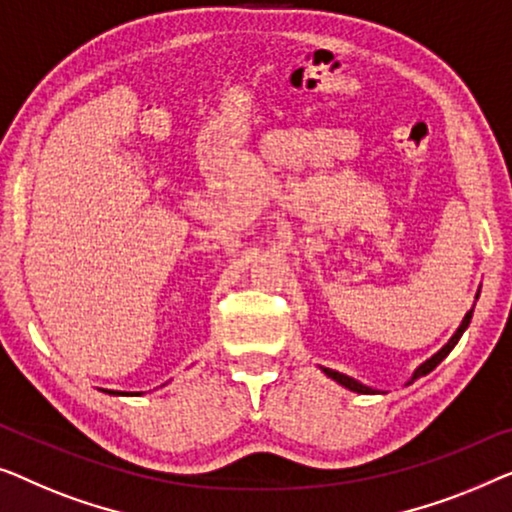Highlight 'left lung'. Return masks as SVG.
I'll return each instance as SVG.
<instances>
[{
	"label": "left lung",
	"instance_id": "obj_1",
	"mask_svg": "<svg viewBox=\"0 0 512 512\" xmlns=\"http://www.w3.org/2000/svg\"><path fill=\"white\" fill-rule=\"evenodd\" d=\"M471 315H473V311H469V313H466V315H464L462 325H459V329L455 331V336H452V338H450V341H448V343H445V345H443V348H441V350H438L434 357H431V359H427V362H424V364H420V366H417V371L413 373V378H410V383H413V380H417V378H420V376H427V373H429V371H434V369H436V366H438V364H441V362H443V359L450 355V350H452V348H455V345H457V341H459V338H462V334H464V331H466V327H469V322H471ZM322 371H325V373H327V376H329L331 380H336V383H338V385L348 387V390H350V392H357V394H373V390H371V387H366V385H362V383H357V380H355V378L345 376V373H338V371H331V369H322Z\"/></svg>",
	"mask_w": 512,
	"mask_h": 512
}]
</instances>
